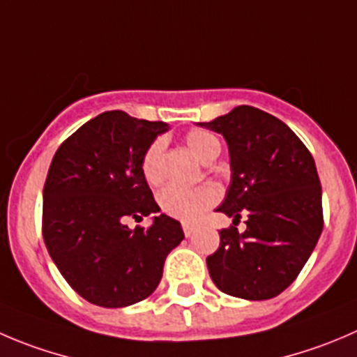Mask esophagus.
<instances>
[{
	"label": "esophagus",
	"mask_w": 357,
	"mask_h": 357,
	"mask_svg": "<svg viewBox=\"0 0 357 357\" xmlns=\"http://www.w3.org/2000/svg\"><path fill=\"white\" fill-rule=\"evenodd\" d=\"M182 229H184V235L188 236H191L192 233H195V226H192V224H184V226H182Z\"/></svg>",
	"instance_id": "esophagus-1"
}]
</instances>
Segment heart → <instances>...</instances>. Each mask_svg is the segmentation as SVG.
Returning <instances> with one entry per match:
<instances>
[{
  "label": "heart",
  "mask_w": 357,
  "mask_h": 357,
  "mask_svg": "<svg viewBox=\"0 0 357 357\" xmlns=\"http://www.w3.org/2000/svg\"><path fill=\"white\" fill-rule=\"evenodd\" d=\"M185 145H188L189 152L202 162L217 158L220 152L219 138L213 137L208 131L196 130L188 133ZM159 154H161V142L158 140L145 151L144 158H142V173H144L145 181L151 184H155L159 181ZM219 196L220 191L212 184L192 189L168 185L159 192V205H161L162 212L168 213L173 219H178L182 222H195L203 215L206 208L217 203Z\"/></svg>",
  "instance_id": "b5f03b06"
}]
</instances>
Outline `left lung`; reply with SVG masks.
Here are the masks:
<instances>
[{"label":"left lung","instance_id":"8db88e82","mask_svg":"<svg viewBox=\"0 0 357 357\" xmlns=\"http://www.w3.org/2000/svg\"><path fill=\"white\" fill-rule=\"evenodd\" d=\"M202 128L222 135L231 182L217 212L247 215V229H220L206 257L213 284L243 300H270L294 282L322 231V191L303 142L280 119L242 107Z\"/></svg>","mask_w":357,"mask_h":357}]
</instances>
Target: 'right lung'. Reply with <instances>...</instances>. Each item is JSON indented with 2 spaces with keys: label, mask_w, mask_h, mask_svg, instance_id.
Returning a JSON list of instances; mask_svg holds the SVG:
<instances>
[{
  "label": "right lung",
  "mask_w": 357,
  "mask_h": 357,
  "mask_svg": "<svg viewBox=\"0 0 357 357\" xmlns=\"http://www.w3.org/2000/svg\"><path fill=\"white\" fill-rule=\"evenodd\" d=\"M166 122L103 112L61 144L43 188V240L61 275L84 300L105 308L151 296L165 259L184 240L178 220L154 202L142 158ZM155 213L149 228L128 218Z\"/></svg>",
  "instance_id": "obj_1"
}]
</instances>
